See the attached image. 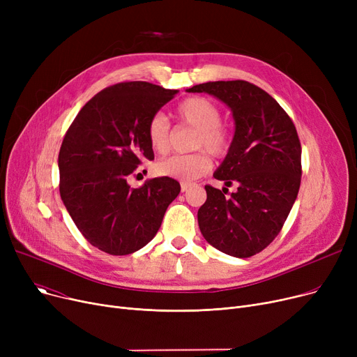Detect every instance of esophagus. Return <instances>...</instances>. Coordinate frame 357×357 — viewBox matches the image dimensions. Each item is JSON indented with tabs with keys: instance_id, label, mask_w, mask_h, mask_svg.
Listing matches in <instances>:
<instances>
[{
	"instance_id": "obj_1",
	"label": "esophagus",
	"mask_w": 357,
	"mask_h": 357,
	"mask_svg": "<svg viewBox=\"0 0 357 357\" xmlns=\"http://www.w3.org/2000/svg\"><path fill=\"white\" fill-rule=\"evenodd\" d=\"M190 186H191L190 183H186V182H182V183H181V191H182V192H185V191H188V188H190Z\"/></svg>"
}]
</instances>
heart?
Returning a JSON list of instances; mask_svg holds the SVG:
<instances>
[{
  "label": "heart",
  "mask_w": 357,
  "mask_h": 357,
  "mask_svg": "<svg viewBox=\"0 0 357 357\" xmlns=\"http://www.w3.org/2000/svg\"><path fill=\"white\" fill-rule=\"evenodd\" d=\"M176 117L181 123L195 128L192 137L194 149H208L213 156H224L231 144V131L222 124L221 109L205 97H191L176 107ZM147 140L158 153H166L171 146V127L162 112H156L147 123ZM211 167V158L204 150L191 155H175L162 159L156 165L160 176L174 178L182 182H191Z\"/></svg>",
  "instance_id": "b5f03b06"
}]
</instances>
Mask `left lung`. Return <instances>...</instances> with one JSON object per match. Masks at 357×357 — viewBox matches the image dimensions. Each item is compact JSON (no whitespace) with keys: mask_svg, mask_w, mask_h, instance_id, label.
<instances>
[{"mask_svg":"<svg viewBox=\"0 0 357 357\" xmlns=\"http://www.w3.org/2000/svg\"><path fill=\"white\" fill-rule=\"evenodd\" d=\"M188 92H207L226 104L236 124L229 153L214 178L237 191L205 185L198 226L210 245L234 257L268 248L282 230L301 185V143L276 100L248 81H215Z\"/></svg>","mask_w":357,"mask_h":357,"instance_id":"obj_1","label":"left lung"}]
</instances>
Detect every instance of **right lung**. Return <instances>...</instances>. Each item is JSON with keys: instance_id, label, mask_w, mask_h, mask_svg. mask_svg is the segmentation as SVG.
<instances>
[{"instance_id": "obj_1", "label": "right lung", "mask_w": 357, "mask_h": 357, "mask_svg": "<svg viewBox=\"0 0 357 357\" xmlns=\"http://www.w3.org/2000/svg\"><path fill=\"white\" fill-rule=\"evenodd\" d=\"M176 89L143 81L121 82L93 96L68 128L59 152V192L82 236L108 255L144 248L178 194V181L162 176L130 188L143 159L153 160L147 123Z\"/></svg>"}]
</instances>
